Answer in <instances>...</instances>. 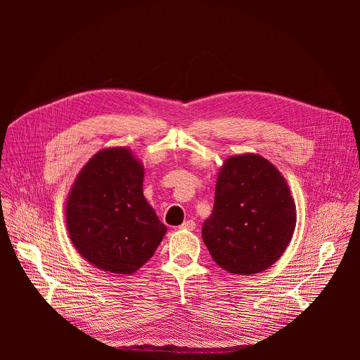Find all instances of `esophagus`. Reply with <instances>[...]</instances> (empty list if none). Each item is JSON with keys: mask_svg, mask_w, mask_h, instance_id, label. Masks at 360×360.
Segmentation results:
<instances>
[{"mask_svg": "<svg viewBox=\"0 0 360 360\" xmlns=\"http://www.w3.org/2000/svg\"><path fill=\"white\" fill-rule=\"evenodd\" d=\"M196 228V224L193 222V221H185L181 226H179V229H184V231H193Z\"/></svg>", "mask_w": 360, "mask_h": 360, "instance_id": "1", "label": "esophagus"}]
</instances>
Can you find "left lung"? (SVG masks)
I'll return each mask as SVG.
<instances>
[{
	"label": "left lung",
	"mask_w": 360,
	"mask_h": 360,
	"mask_svg": "<svg viewBox=\"0 0 360 360\" xmlns=\"http://www.w3.org/2000/svg\"><path fill=\"white\" fill-rule=\"evenodd\" d=\"M295 226V200L272 162L250 152L224 161L212 215L202 225L217 265L235 275L259 274L283 255Z\"/></svg>",
	"instance_id": "8db88e82"
}]
</instances>
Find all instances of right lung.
Segmentation results:
<instances>
[{
  "label": "right lung",
  "mask_w": 360,
  "mask_h": 360,
  "mask_svg": "<svg viewBox=\"0 0 360 360\" xmlns=\"http://www.w3.org/2000/svg\"><path fill=\"white\" fill-rule=\"evenodd\" d=\"M145 168L125 146L99 149L65 200L70 239L99 271L132 275L162 242L167 226L143 196Z\"/></svg>",
  "instance_id": "1"
}]
</instances>
